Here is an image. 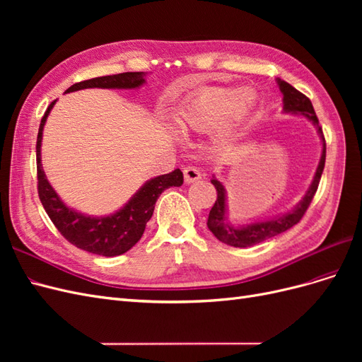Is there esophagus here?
Here are the masks:
<instances>
[{"label":"esophagus","instance_id":"obj_1","mask_svg":"<svg viewBox=\"0 0 362 362\" xmlns=\"http://www.w3.org/2000/svg\"><path fill=\"white\" fill-rule=\"evenodd\" d=\"M182 173H184V181L187 184H192L194 181L201 180V172L198 170V168H194V166H185Z\"/></svg>","mask_w":362,"mask_h":362}]
</instances>
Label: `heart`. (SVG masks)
<instances>
[{"mask_svg": "<svg viewBox=\"0 0 362 362\" xmlns=\"http://www.w3.org/2000/svg\"><path fill=\"white\" fill-rule=\"evenodd\" d=\"M255 105L257 95L250 89L237 92L229 87H205L175 108L172 120L181 133L205 134L214 129L217 141L229 144Z\"/></svg>", "mask_w": 362, "mask_h": 362, "instance_id": "1", "label": "heart"}]
</instances>
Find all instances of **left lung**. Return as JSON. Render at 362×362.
<instances>
[{
	"label": "left lung",
	"mask_w": 362,
	"mask_h": 362,
	"mask_svg": "<svg viewBox=\"0 0 362 362\" xmlns=\"http://www.w3.org/2000/svg\"><path fill=\"white\" fill-rule=\"evenodd\" d=\"M276 81H278L279 89L284 95V98H282L284 112L293 113V115H300L308 120H311V122L315 125L317 133H319V136L323 141L322 157L319 161V166H317V170H315V175H314L310 189L306 190L302 201L296 205L291 211L276 216L273 218H269V221H261V222L249 223V225L235 226L231 222H228L225 187L221 181L213 177L211 184L216 187L217 199L211 208L210 214H208L206 226L214 234V237L217 240H221L222 243H226V245L234 246V247H249V246L258 245L261 242H264V240H267V238L275 237L281 233H286L287 229H290L296 223H299L300 218L303 217L305 211L308 210V206L314 198L317 187H319L323 169H325L326 141H325L322 127L319 125V119H317V115L314 112L310 98H306L303 93L296 90L294 87L291 84H288L287 81H284L281 78H278Z\"/></svg>",
	"instance_id": "obj_1"
}]
</instances>
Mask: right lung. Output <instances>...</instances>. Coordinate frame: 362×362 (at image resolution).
<instances>
[{"instance_id":"add662e5","label":"right lung","mask_w":362,"mask_h":362,"mask_svg":"<svg viewBox=\"0 0 362 362\" xmlns=\"http://www.w3.org/2000/svg\"><path fill=\"white\" fill-rule=\"evenodd\" d=\"M141 84H145V72H124L75 83L64 93L76 92L81 89H92V87H100V89H137ZM54 104H56V101H52L47 108L45 115H43L40 120L37 133L36 160L39 199L43 208H45L47 214L49 216L51 222L56 225L60 234L69 243L95 255H122L133 247L141 238V235H144L146 223L152 217V213H154L158 196L166 189L180 187L182 184V172L180 169H175L170 173L160 175V177L146 181L136 192L133 198L120 208L119 211L110 216L92 217L72 210V208L64 205L63 201L59 198V194L51 187V184L45 177V172L42 169V133Z\"/></svg>"}]
</instances>
